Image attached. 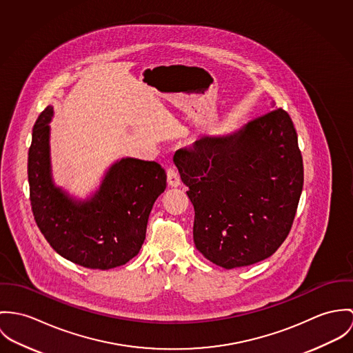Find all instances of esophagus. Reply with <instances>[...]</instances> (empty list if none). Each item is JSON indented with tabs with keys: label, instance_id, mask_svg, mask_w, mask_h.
Here are the masks:
<instances>
[{
	"label": "esophagus",
	"instance_id": "34e87169",
	"mask_svg": "<svg viewBox=\"0 0 353 353\" xmlns=\"http://www.w3.org/2000/svg\"><path fill=\"white\" fill-rule=\"evenodd\" d=\"M181 183L180 180V174H179V170L174 168V166H170L168 169V184L170 187H179Z\"/></svg>",
	"mask_w": 353,
	"mask_h": 353
}]
</instances>
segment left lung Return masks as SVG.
<instances>
[{"mask_svg": "<svg viewBox=\"0 0 353 353\" xmlns=\"http://www.w3.org/2000/svg\"><path fill=\"white\" fill-rule=\"evenodd\" d=\"M173 161L195 210L194 242L211 263L238 268L268 259L291 230L303 159L290 115L277 108L226 137H204Z\"/></svg>", "mask_w": 353, "mask_h": 353, "instance_id": "1", "label": "left lung"}]
</instances>
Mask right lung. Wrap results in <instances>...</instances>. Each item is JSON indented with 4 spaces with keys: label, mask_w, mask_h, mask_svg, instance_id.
Masks as SVG:
<instances>
[{
    "label": "right lung",
    "mask_w": 353,
    "mask_h": 353,
    "mask_svg": "<svg viewBox=\"0 0 353 353\" xmlns=\"http://www.w3.org/2000/svg\"><path fill=\"white\" fill-rule=\"evenodd\" d=\"M51 118L48 105L34 125L28 152L30 200L41 234L58 254L85 268L128 263L139 253L153 204L166 188L165 169L156 161L121 158L93 197L73 200L51 179Z\"/></svg>",
    "instance_id": "1"
}]
</instances>
